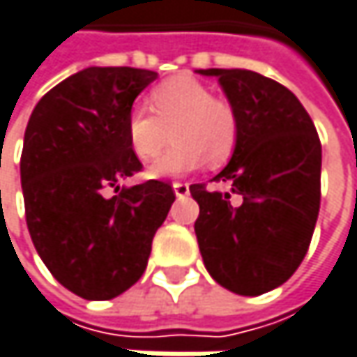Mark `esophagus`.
<instances>
[{
    "label": "esophagus",
    "instance_id": "1",
    "mask_svg": "<svg viewBox=\"0 0 357 357\" xmlns=\"http://www.w3.org/2000/svg\"><path fill=\"white\" fill-rule=\"evenodd\" d=\"M174 192H176L178 198H185L190 194V185L183 183V181H174Z\"/></svg>",
    "mask_w": 357,
    "mask_h": 357
}]
</instances>
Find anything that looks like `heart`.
I'll list each match as a JSON object with an SVG mask.
<instances>
[{
	"instance_id": "b5f03b06",
	"label": "heart",
	"mask_w": 357,
	"mask_h": 357,
	"mask_svg": "<svg viewBox=\"0 0 357 357\" xmlns=\"http://www.w3.org/2000/svg\"><path fill=\"white\" fill-rule=\"evenodd\" d=\"M151 113L133 107L127 116V139L137 158H158L169 143L174 145L149 165L151 178H176L206 163L218 167L232 158L241 121L234 105L216 96L208 84L192 76H176L149 93Z\"/></svg>"
}]
</instances>
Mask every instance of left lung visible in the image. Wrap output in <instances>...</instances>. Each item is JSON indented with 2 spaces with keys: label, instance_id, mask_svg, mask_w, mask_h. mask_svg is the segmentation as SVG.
<instances>
[{
  "label": "left lung",
  "instance_id": "1",
  "mask_svg": "<svg viewBox=\"0 0 357 357\" xmlns=\"http://www.w3.org/2000/svg\"><path fill=\"white\" fill-rule=\"evenodd\" d=\"M199 73L218 76L241 135L230 163L212 179L228 192L190 185L199 206L194 230L214 281L255 297L283 284L307 255L321 202V141L281 82L241 68Z\"/></svg>",
  "mask_w": 357,
  "mask_h": 357
}]
</instances>
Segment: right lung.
Here are the masks:
<instances>
[{
  "label": "right lung",
  "instance_id": "right-lung-1",
  "mask_svg": "<svg viewBox=\"0 0 357 357\" xmlns=\"http://www.w3.org/2000/svg\"><path fill=\"white\" fill-rule=\"evenodd\" d=\"M155 78L129 66L80 70L40 98L26 127L20 174L28 230L54 279L82 299H113L141 279L176 199L161 179L116 185L143 169L127 116Z\"/></svg>",
  "mask_w": 357,
  "mask_h": 357
}]
</instances>
